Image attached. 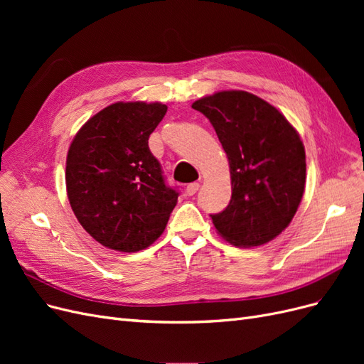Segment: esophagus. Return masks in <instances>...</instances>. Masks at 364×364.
I'll list each match as a JSON object with an SVG mask.
<instances>
[{"instance_id": "1", "label": "esophagus", "mask_w": 364, "mask_h": 364, "mask_svg": "<svg viewBox=\"0 0 364 364\" xmlns=\"http://www.w3.org/2000/svg\"><path fill=\"white\" fill-rule=\"evenodd\" d=\"M199 188H200V183L199 182H193L190 185H186L185 191H186V194H188V196H194L197 191H199Z\"/></svg>"}]
</instances>
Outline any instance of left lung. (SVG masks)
I'll return each mask as SVG.
<instances>
[{"label": "left lung", "mask_w": 364, "mask_h": 364, "mask_svg": "<svg viewBox=\"0 0 364 364\" xmlns=\"http://www.w3.org/2000/svg\"><path fill=\"white\" fill-rule=\"evenodd\" d=\"M215 130L229 161L232 197L211 214L230 245L269 243L287 228L305 190V149L277 107L246 91H222L193 103Z\"/></svg>", "instance_id": "obj_1"}]
</instances>
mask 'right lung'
<instances>
[{"label": "right lung", "instance_id": "1", "mask_svg": "<svg viewBox=\"0 0 364 364\" xmlns=\"http://www.w3.org/2000/svg\"><path fill=\"white\" fill-rule=\"evenodd\" d=\"M162 103L118 102L77 132L67 156L68 200L83 229L118 252H138L161 237L179 193L165 183L149 136Z\"/></svg>", "mask_w": 364, "mask_h": 364}]
</instances>
